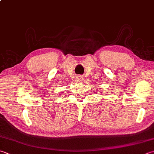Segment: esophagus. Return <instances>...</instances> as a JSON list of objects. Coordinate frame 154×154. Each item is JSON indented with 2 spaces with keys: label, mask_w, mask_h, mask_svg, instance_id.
<instances>
[{
  "label": "esophagus",
  "mask_w": 154,
  "mask_h": 154,
  "mask_svg": "<svg viewBox=\"0 0 154 154\" xmlns=\"http://www.w3.org/2000/svg\"><path fill=\"white\" fill-rule=\"evenodd\" d=\"M77 79H78V81H81V79H82V77H81V76H79V77H78Z\"/></svg>",
  "instance_id": "obj_1"
}]
</instances>
